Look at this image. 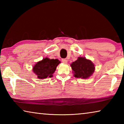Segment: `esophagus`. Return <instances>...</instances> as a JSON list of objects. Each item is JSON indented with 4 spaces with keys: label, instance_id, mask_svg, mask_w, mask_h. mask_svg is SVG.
I'll return each mask as SVG.
<instances>
[{
    "label": "esophagus",
    "instance_id": "1",
    "mask_svg": "<svg viewBox=\"0 0 124 124\" xmlns=\"http://www.w3.org/2000/svg\"><path fill=\"white\" fill-rule=\"evenodd\" d=\"M62 62L64 63H67V60L66 59H64V58H63V59H62Z\"/></svg>",
    "mask_w": 124,
    "mask_h": 124
}]
</instances>
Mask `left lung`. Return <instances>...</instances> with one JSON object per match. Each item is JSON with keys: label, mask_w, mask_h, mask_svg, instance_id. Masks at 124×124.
<instances>
[{"label": "left lung", "mask_w": 124, "mask_h": 124, "mask_svg": "<svg viewBox=\"0 0 124 124\" xmlns=\"http://www.w3.org/2000/svg\"><path fill=\"white\" fill-rule=\"evenodd\" d=\"M74 76L78 78L87 79L95 71V65L91 61L85 57H79L70 64Z\"/></svg>", "instance_id": "left-lung-1"}]
</instances>
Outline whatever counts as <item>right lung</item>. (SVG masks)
Instances as JSON below:
<instances>
[{
	"label": "right lung",
	"instance_id": "obj_1",
	"mask_svg": "<svg viewBox=\"0 0 124 124\" xmlns=\"http://www.w3.org/2000/svg\"><path fill=\"white\" fill-rule=\"evenodd\" d=\"M60 63V61L57 59H50L46 57L35 64L33 67V71L39 79L51 78L53 76L52 74Z\"/></svg>",
	"mask_w": 124,
	"mask_h": 124
}]
</instances>
